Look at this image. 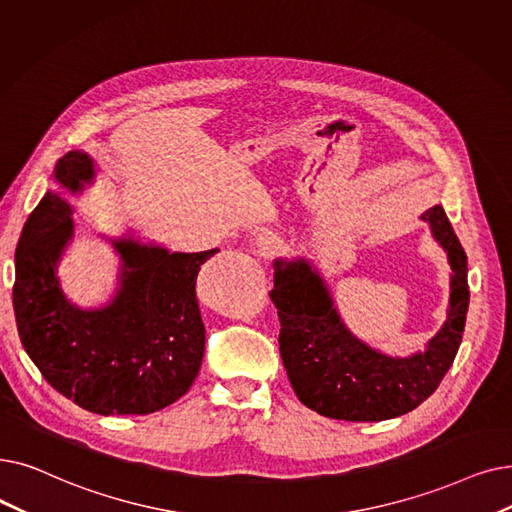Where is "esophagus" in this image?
Here are the masks:
<instances>
[{
  "mask_svg": "<svg viewBox=\"0 0 512 512\" xmlns=\"http://www.w3.org/2000/svg\"><path fill=\"white\" fill-rule=\"evenodd\" d=\"M257 247L261 251H272L276 247V236L272 232H261L257 236Z\"/></svg>",
  "mask_w": 512,
  "mask_h": 512,
  "instance_id": "34e87169",
  "label": "esophagus"
}]
</instances>
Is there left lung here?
<instances>
[{"label": "left lung", "instance_id": "obj_1", "mask_svg": "<svg viewBox=\"0 0 512 512\" xmlns=\"http://www.w3.org/2000/svg\"><path fill=\"white\" fill-rule=\"evenodd\" d=\"M448 253V318L422 351L391 358L343 324L324 278L305 259L274 261L272 301L280 318V355L301 404L322 416L379 422L402 416L439 387L462 341L469 282L466 253L439 205L420 215Z\"/></svg>", "mask_w": 512, "mask_h": 512}]
</instances>
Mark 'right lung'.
<instances>
[{
    "instance_id": "obj_1",
    "label": "right lung",
    "mask_w": 512,
    "mask_h": 512,
    "mask_svg": "<svg viewBox=\"0 0 512 512\" xmlns=\"http://www.w3.org/2000/svg\"><path fill=\"white\" fill-rule=\"evenodd\" d=\"M94 161L71 150L54 180L81 192ZM73 209L46 192L16 247L14 316L22 347L58 393L94 414H150L177 402L194 383L205 353L196 276L217 253H171L133 238L113 240L119 288L108 305L83 309L66 299L56 265L73 238Z\"/></svg>"
}]
</instances>
